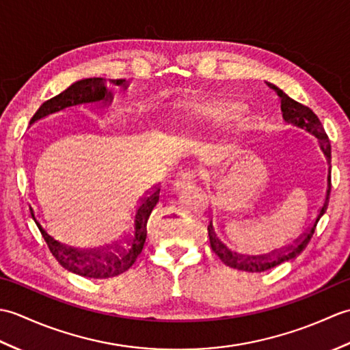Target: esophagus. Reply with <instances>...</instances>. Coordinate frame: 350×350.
Masks as SVG:
<instances>
[{"label": "esophagus", "instance_id": "esophagus-1", "mask_svg": "<svg viewBox=\"0 0 350 350\" xmlns=\"http://www.w3.org/2000/svg\"><path fill=\"white\" fill-rule=\"evenodd\" d=\"M197 182V173L196 171H185L177 179L174 180V189L180 191V189H188L191 187H194Z\"/></svg>", "mask_w": 350, "mask_h": 350}]
</instances>
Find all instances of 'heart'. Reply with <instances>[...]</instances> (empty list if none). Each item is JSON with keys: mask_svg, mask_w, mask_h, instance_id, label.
<instances>
[{"mask_svg": "<svg viewBox=\"0 0 350 350\" xmlns=\"http://www.w3.org/2000/svg\"><path fill=\"white\" fill-rule=\"evenodd\" d=\"M242 103L227 96H211V98H198L188 103L189 114L197 120L219 123L233 114L239 113Z\"/></svg>", "mask_w": 350, "mask_h": 350, "instance_id": "1", "label": "heart"}]
</instances>
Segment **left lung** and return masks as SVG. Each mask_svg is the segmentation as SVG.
Returning a JSON list of instances; mask_svg holds the SVG:
<instances>
[{"instance_id": "left-lung-1", "label": "left lung", "mask_w": 350, "mask_h": 350, "mask_svg": "<svg viewBox=\"0 0 350 350\" xmlns=\"http://www.w3.org/2000/svg\"><path fill=\"white\" fill-rule=\"evenodd\" d=\"M271 88H273L277 94L281 98V111H282V117L287 123H292L293 126H298V128L307 129L310 133H313L319 138V143H321L322 150L328 159L329 163V174H328V189H326V196H325V202L319 211L317 217L314 219L313 224L304 233L299 239H296V242L293 245H288V247L282 248V250H275L272 254H265L260 257H245L242 254H236V252L230 251L224 243H222L217 233H215L212 221L207 226V232H209V241H211V247L212 251L217 254L221 262L230 266L234 267L237 271H243V272H265L267 269H272V267L281 265L282 262H287V260L295 258L298 254L304 251V248L307 247V243L310 242L311 237L314 234V230L319 219L322 218V215L326 211V206H328L329 202V192H331V143L329 138L326 135V132L323 129V126L319 120V117L311 111L308 107L302 105V103L293 100L292 98H288L287 94L282 93L278 87H275L273 84L267 83Z\"/></svg>"}]
</instances>
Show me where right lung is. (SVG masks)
Instances as JSON below:
<instances>
[{"instance_id":"right-lung-1","label":"right lung","mask_w":350,"mask_h":350,"mask_svg":"<svg viewBox=\"0 0 350 350\" xmlns=\"http://www.w3.org/2000/svg\"><path fill=\"white\" fill-rule=\"evenodd\" d=\"M114 85H123L126 87V79H111ZM111 102L113 100V94L107 90L105 84H103L102 78H87L77 81L72 84L68 90L54 96L49 100L43 102L42 107L36 111V114L31 117L29 123H33L39 118L57 113V111L64 109L68 107L79 105V103H90V102ZM159 183L153 187L150 191L146 192L144 197L139 198V203L133 213V222L131 232L126 234L123 241L116 245H111L107 248L100 250H75L66 245L57 242L44 232L40 227L39 222L36 221L34 213L31 217L34 218L37 227H39L40 233L43 236L44 242L48 243V248L52 252V256L60 263L64 269L73 272L81 277L87 278H111L116 275H120L126 272L129 267L135 263L137 257L143 251L146 237H147V221L153 207L159 202Z\"/></svg>"}]
</instances>
